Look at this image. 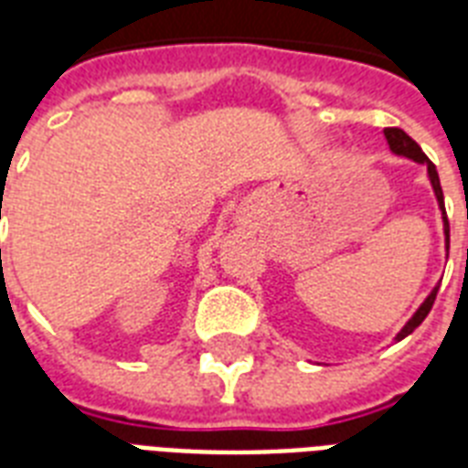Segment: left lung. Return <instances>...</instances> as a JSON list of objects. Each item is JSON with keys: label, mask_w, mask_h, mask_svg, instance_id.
Returning a JSON list of instances; mask_svg holds the SVG:
<instances>
[{"label": "left lung", "mask_w": 468, "mask_h": 468, "mask_svg": "<svg viewBox=\"0 0 468 468\" xmlns=\"http://www.w3.org/2000/svg\"><path fill=\"white\" fill-rule=\"evenodd\" d=\"M384 135L386 141H388V148L396 153V155H403V157H410V160L415 162H422V165H428V175H430V182H432V189H435V197L437 201H440V208H442V218H444V238H447V250H450V220H447V211H444V197H442V186H440V176H437V169L435 165L430 162V157L425 155L420 150V145L410 138V135L406 133V131H400V128H384ZM437 289L440 286H435L432 289V293H430L428 299H425V303H422L418 311H415V315L406 323V327L400 330L399 335H396V340H403V337H408V335L413 333L415 327L420 325L422 320L428 318V313L432 311V303H435L437 299Z\"/></svg>", "instance_id": "obj_1"}]
</instances>
